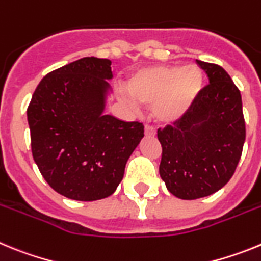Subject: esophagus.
Listing matches in <instances>:
<instances>
[{
  "label": "esophagus",
  "mask_w": 261,
  "mask_h": 261,
  "mask_svg": "<svg viewBox=\"0 0 261 261\" xmlns=\"http://www.w3.org/2000/svg\"><path fill=\"white\" fill-rule=\"evenodd\" d=\"M145 135L146 136H155V129L150 125H145Z\"/></svg>",
  "instance_id": "obj_1"
}]
</instances>
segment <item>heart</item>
<instances>
[{
    "label": "heart",
    "mask_w": 261,
    "mask_h": 261,
    "mask_svg": "<svg viewBox=\"0 0 261 261\" xmlns=\"http://www.w3.org/2000/svg\"><path fill=\"white\" fill-rule=\"evenodd\" d=\"M204 85V75L195 65L151 66L136 71L125 85L129 105H151L158 121L174 123L191 110Z\"/></svg>",
    "instance_id": "heart-1"
}]
</instances>
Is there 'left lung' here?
Wrapping results in <instances>:
<instances>
[{
	"mask_svg": "<svg viewBox=\"0 0 261 261\" xmlns=\"http://www.w3.org/2000/svg\"><path fill=\"white\" fill-rule=\"evenodd\" d=\"M196 61L208 74L209 85L180 120L158 129L159 175L167 190L183 200L213 195L226 186L246 140L238 87L220 65Z\"/></svg>",
	"mask_w": 261,
	"mask_h": 261,
	"instance_id": "left-lung-1",
	"label": "left lung"
}]
</instances>
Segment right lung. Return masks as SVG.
Returning a JSON list of instances; mask_svg holds the SVG:
<instances>
[{"mask_svg": "<svg viewBox=\"0 0 261 261\" xmlns=\"http://www.w3.org/2000/svg\"><path fill=\"white\" fill-rule=\"evenodd\" d=\"M112 77L111 60L84 57L48 73L27 108L34 161L68 199L112 195L144 137L142 123L105 114Z\"/></svg>", "mask_w": 261, "mask_h": 261, "instance_id": "obj_1", "label": "right lung"}]
</instances>
